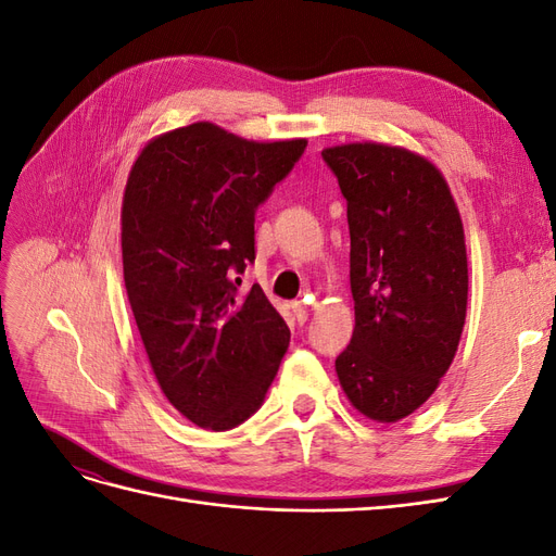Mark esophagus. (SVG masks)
I'll return each instance as SVG.
<instances>
[{"label": "esophagus", "instance_id": "obj_1", "mask_svg": "<svg viewBox=\"0 0 556 556\" xmlns=\"http://www.w3.org/2000/svg\"><path fill=\"white\" fill-rule=\"evenodd\" d=\"M290 308H292V315H294L296 323H299V325H304L306 319H308V311H306V306L301 304V301H292Z\"/></svg>", "mask_w": 556, "mask_h": 556}]
</instances>
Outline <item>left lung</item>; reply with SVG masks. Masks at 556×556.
I'll use <instances>...</instances> for the list:
<instances>
[{
  "mask_svg": "<svg viewBox=\"0 0 556 556\" xmlns=\"http://www.w3.org/2000/svg\"><path fill=\"white\" fill-rule=\"evenodd\" d=\"M348 201L355 331L336 357L348 401L399 422L435 392L466 323L464 225L439 166L376 141L323 150Z\"/></svg>",
  "mask_w": 556,
  "mask_h": 556,
  "instance_id": "left-lung-1",
  "label": "left lung"
}]
</instances>
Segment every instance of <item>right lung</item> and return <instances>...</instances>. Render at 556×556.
<instances>
[{
  "mask_svg": "<svg viewBox=\"0 0 556 556\" xmlns=\"http://www.w3.org/2000/svg\"><path fill=\"white\" fill-rule=\"evenodd\" d=\"M306 139L248 141L213 123L150 139L123 194V274L155 380L201 429L255 413L290 329L260 285L231 276L255 260V211Z\"/></svg>",
  "mask_w": 556,
  "mask_h": 556,
  "instance_id": "obj_1",
  "label": "right lung"
}]
</instances>
